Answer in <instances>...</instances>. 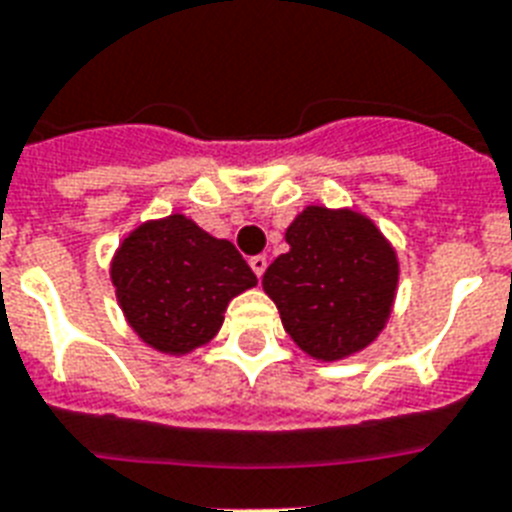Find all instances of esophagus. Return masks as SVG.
<instances>
[{
  "mask_svg": "<svg viewBox=\"0 0 512 512\" xmlns=\"http://www.w3.org/2000/svg\"><path fill=\"white\" fill-rule=\"evenodd\" d=\"M248 264H251V269L256 272V277H261L264 272H267V256H251Z\"/></svg>",
  "mask_w": 512,
  "mask_h": 512,
  "instance_id": "obj_1",
  "label": "esophagus"
}]
</instances>
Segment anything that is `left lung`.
<instances>
[{"mask_svg":"<svg viewBox=\"0 0 512 512\" xmlns=\"http://www.w3.org/2000/svg\"><path fill=\"white\" fill-rule=\"evenodd\" d=\"M290 251L264 272L282 327L314 359L335 362L370 346L394 306L399 261L367 216L309 206L285 232Z\"/></svg>","mask_w":512,"mask_h":512,"instance_id":"left-lung-1","label":"left lung"}]
</instances>
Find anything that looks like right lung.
Masks as SVG:
<instances>
[{"mask_svg":"<svg viewBox=\"0 0 512 512\" xmlns=\"http://www.w3.org/2000/svg\"><path fill=\"white\" fill-rule=\"evenodd\" d=\"M110 280L126 322L163 354H187L219 333L227 304L256 275L230 240L182 214L145 222L113 256Z\"/></svg>","mask_w":512,"mask_h":512,"instance_id":"1","label":"right lung"}]
</instances>
